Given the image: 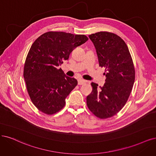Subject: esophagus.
<instances>
[{"label":"esophagus","mask_w":156,"mask_h":156,"mask_svg":"<svg viewBox=\"0 0 156 156\" xmlns=\"http://www.w3.org/2000/svg\"><path fill=\"white\" fill-rule=\"evenodd\" d=\"M85 80H82V79H79L78 80V85H83L84 83H85Z\"/></svg>","instance_id":"esophagus-1"}]
</instances>
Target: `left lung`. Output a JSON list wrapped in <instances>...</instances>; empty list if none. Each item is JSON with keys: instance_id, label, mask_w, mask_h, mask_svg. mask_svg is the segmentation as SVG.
Returning a JSON list of instances; mask_svg holds the SVG:
<instances>
[{"instance_id": "left-lung-1", "label": "left lung", "mask_w": 156, "mask_h": 156, "mask_svg": "<svg viewBox=\"0 0 156 156\" xmlns=\"http://www.w3.org/2000/svg\"><path fill=\"white\" fill-rule=\"evenodd\" d=\"M94 44L99 66L105 68L103 87L91 83L93 91L87 97L91 112L100 119L119 112L127 101L134 85L135 69L127 45L117 34L100 31L89 35Z\"/></svg>"}]
</instances>
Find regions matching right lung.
I'll list each match as a JSON object with an SVG mask.
<instances>
[{
    "mask_svg": "<svg viewBox=\"0 0 156 156\" xmlns=\"http://www.w3.org/2000/svg\"><path fill=\"white\" fill-rule=\"evenodd\" d=\"M88 39L84 34L49 31L33 42L26 59L24 78L30 99L39 111L51 115L65 106L78 82L66 76L58 67Z\"/></svg>",
    "mask_w": 156,
    "mask_h": 156,
    "instance_id": "add662e5",
    "label": "right lung"
}]
</instances>
